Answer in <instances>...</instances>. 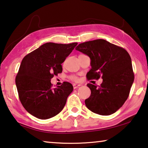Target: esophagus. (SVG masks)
Returning <instances> with one entry per match:
<instances>
[{"instance_id":"1","label":"esophagus","mask_w":148,"mask_h":148,"mask_svg":"<svg viewBox=\"0 0 148 148\" xmlns=\"http://www.w3.org/2000/svg\"><path fill=\"white\" fill-rule=\"evenodd\" d=\"M80 86H81L80 84H73V87L74 89H76V88H77L78 87Z\"/></svg>"}]
</instances>
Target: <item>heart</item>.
Wrapping results in <instances>:
<instances>
[{"instance_id":"obj_1","label":"heart","mask_w":148,"mask_h":148,"mask_svg":"<svg viewBox=\"0 0 148 148\" xmlns=\"http://www.w3.org/2000/svg\"><path fill=\"white\" fill-rule=\"evenodd\" d=\"M70 78L71 79L72 81H75V82L78 81V78L76 76H71L70 77Z\"/></svg>"}]
</instances>
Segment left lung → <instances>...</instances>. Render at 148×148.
<instances>
[{"label":"left lung","mask_w":148,"mask_h":148,"mask_svg":"<svg viewBox=\"0 0 148 148\" xmlns=\"http://www.w3.org/2000/svg\"><path fill=\"white\" fill-rule=\"evenodd\" d=\"M76 50L88 55L92 68L87 73L88 80L102 77L100 86L88 84L91 94L85 100L90 111L108 116L120 109L128 98L134 80L130 56L124 48L103 39L81 43Z\"/></svg>","instance_id":"1"}]
</instances>
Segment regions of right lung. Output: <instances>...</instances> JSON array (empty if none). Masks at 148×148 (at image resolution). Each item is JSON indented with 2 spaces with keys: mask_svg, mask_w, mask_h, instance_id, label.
Returning <instances> with one entry per match:
<instances>
[{
  "mask_svg": "<svg viewBox=\"0 0 148 148\" xmlns=\"http://www.w3.org/2000/svg\"><path fill=\"white\" fill-rule=\"evenodd\" d=\"M77 45L47 42L24 57L15 82L20 101L31 115L46 120L64 108L73 86L64 82L54 88L50 80L62 73V64Z\"/></svg>",
  "mask_w": 148,
  "mask_h": 148,
  "instance_id": "add662e5",
  "label": "right lung"
}]
</instances>
